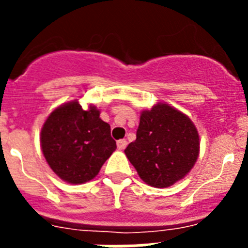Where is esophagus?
I'll return each mask as SVG.
<instances>
[{"label": "esophagus", "instance_id": "34e87169", "mask_svg": "<svg viewBox=\"0 0 248 248\" xmlns=\"http://www.w3.org/2000/svg\"><path fill=\"white\" fill-rule=\"evenodd\" d=\"M126 145H128V141L125 139H120L117 141V146L119 150H123V149H125Z\"/></svg>", "mask_w": 248, "mask_h": 248}]
</instances>
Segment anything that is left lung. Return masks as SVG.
I'll return each instance as SVG.
<instances>
[{
  "instance_id": "1",
  "label": "left lung",
  "mask_w": 248,
  "mask_h": 248,
  "mask_svg": "<svg viewBox=\"0 0 248 248\" xmlns=\"http://www.w3.org/2000/svg\"><path fill=\"white\" fill-rule=\"evenodd\" d=\"M200 139L191 120L168 104L140 115L137 139L125 155L148 185L168 187L185 176L199 156Z\"/></svg>"
}]
</instances>
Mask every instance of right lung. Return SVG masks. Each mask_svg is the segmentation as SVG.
I'll return each mask as SVG.
<instances>
[{"label": "right lung", "instance_id": "add662e5", "mask_svg": "<svg viewBox=\"0 0 248 248\" xmlns=\"http://www.w3.org/2000/svg\"><path fill=\"white\" fill-rule=\"evenodd\" d=\"M41 145L50 169L71 184L95 177L117 149L110 125L100 119L99 110L92 105L83 110L77 100L50 113L41 131Z\"/></svg>", "mask_w": 248, "mask_h": 248}]
</instances>
